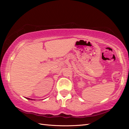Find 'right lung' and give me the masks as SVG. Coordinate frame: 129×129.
Instances as JSON below:
<instances>
[{"mask_svg":"<svg viewBox=\"0 0 129 129\" xmlns=\"http://www.w3.org/2000/svg\"><path fill=\"white\" fill-rule=\"evenodd\" d=\"M26 99H29V100L30 99V98H26ZM30 100H33V99H30Z\"/></svg>","mask_w":129,"mask_h":129,"instance_id":"1","label":"right lung"}]
</instances>
